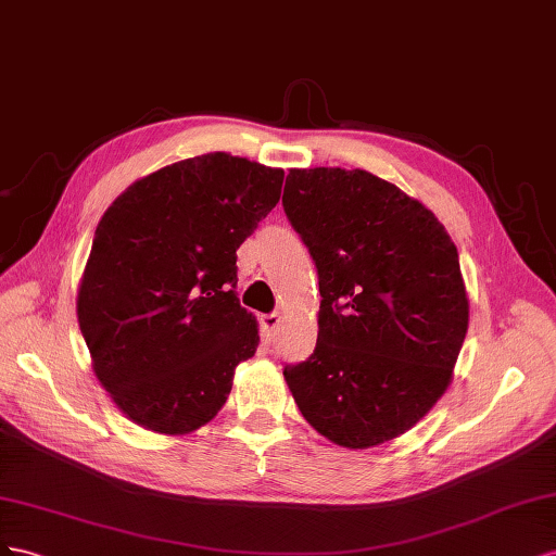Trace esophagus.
Here are the masks:
<instances>
[{
  "label": "esophagus",
  "instance_id": "esophagus-1",
  "mask_svg": "<svg viewBox=\"0 0 556 556\" xmlns=\"http://www.w3.org/2000/svg\"><path fill=\"white\" fill-rule=\"evenodd\" d=\"M279 321H281V316H279L277 312H273V314H263V316H261L263 336H265V338H273L275 332H277V328H279Z\"/></svg>",
  "mask_w": 556,
  "mask_h": 556
}]
</instances>
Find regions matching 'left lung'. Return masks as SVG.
<instances>
[{
    "label": "left lung",
    "mask_w": 556,
    "mask_h": 556,
    "mask_svg": "<svg viewBox=\"0 0 556 556\" xmlns=\"http://www.w3.org/2000/svg\"><path fill=\"white\" fill-rule=\"evenodd\" d=\"M281 204L321 293L314 354L283 377L324 438L382 445L452 382L468 330L458 251L431 210L366 169H291Z\"/></svg>",
    "instance_id": "8db88e82"
}]
</instances>
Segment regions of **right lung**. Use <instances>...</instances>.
<instances>
[{"instance_id": "obj_1", "label": "right lung", "mask_w": 556, "mask_h": 556, "mask_svg": "<svg viewBox=\"0 0 556 556\" xmlns=\"http://www.w3.org/2000/svg\"><path fill=\"white\" fill-rule=\"evenodd\" d=\"M283 169L224 151L125 188L94 230L76 298L92 370L135 424L184 435L216 417L256 354L237 249L273 212Z\"/></svg>"}]
</instances>
